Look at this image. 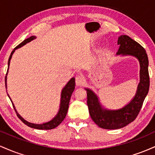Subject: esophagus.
<instances>
[{"label":"esophagus","mask_w":155,"mask_h":155,"mask_svg":"<svg viewBox=\"0 0 155 155\" xmlns=\"http://www.w3.org/2000/svg\"><path fill=\"white\" fill-rule=\"evenodd\" d=\"M84 81V77L81 75H77L76 76L75 82L77 86H81V85H83Z\"/></svg>","instance_id":"obj_1"}]
</instances>
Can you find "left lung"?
I'll return each mask as SVG.
<instances>
[{"label": "left lung", "instance_id": "left-lung-1", "mask_svg": "<svg viewBox=\"0 0 155 155\" xmlns=\"http://www.w3.org/2000/svg\"><path fill=\"white\" fill-rule=\"evenodd\" d=\"M120 45L117 54H129L136 57L140 62V83L136 94L131 102L124 108L115 111L104 109L93 92L86 89L87 106L92 120L98 127L104 129H120L136 120L149 92V60L144 48L136 41L125 35L119 37Z\"/></svg>", "mask_w": 155, "mask_h": 155}]
</instances>
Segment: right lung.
<instances>
[{
  "mask_svg": "<svg viewBox=\"0 0 155 155\" xmlns=\"http://www.w3.org/2000/svg\"><path fill=\"white\" fill-rule=\"evenodd\" d=\"M34 38H35V36H31L30 38H27V39H25V40L23 41L22 43H20L18 46H17V47L15 48V49H14V50L12 51V53H11L9 58H8V66H9V64H10V60H11V58H12L13 53L15 52V49H17V48L22 47V46H24L25 44L28 43V42L31 41L33 40ZM7 73H8V70H7ZM7 73L6 74V77H5L6 88ZM74 89H75V79H74V78H72V79H71L68 82L67 84L65 85V87L63 88V91H62L61 102H60V107L59 112H58V114L56 115V117H55L53 120H51V121H49V122H46V123H44V124H33V123H31V122H27L26 120H25L24 119H23L22 117H21L18 113H17V111H16L14 104H12V105H13V107H14V108H15L16 114H17V117H19V120L22 121L23 123L25 124L26 125H28V127H32V128L38 129V130H51V129L55 128L57 126L59 125V124L61 123L62 122H63L64 119L65 118V116H66L67 112H68V105H69V102H70L71 97V95H72L73 92H74ZM8 97H9V96H8Z\"/></svg>",
  "mask_w": 155,
  "mask_h": 155,
  "instance_id": "1",
  "label": "right lung"
}]
</instances>
